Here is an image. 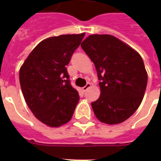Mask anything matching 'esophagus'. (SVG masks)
Listing matches in <instances>:
<instances>
[{
    "label": "esophagus",
    "instance_id": "obj_1",
    "mask_svg": "<svg viewBox=\"0 0 161 161\" xmlns=\"http://www.w3.org/2000/svg\"><path fill=\"white\" fill-rule=\"evenodd\" d=\"M91 87V83H87V84H86L85 86H84V87H83V90L84 91V92H85V91H87L88 89V88H90Z\"/></svg>",
    "mask_w": 161,
    "mask_h": 161
}]
</instances>
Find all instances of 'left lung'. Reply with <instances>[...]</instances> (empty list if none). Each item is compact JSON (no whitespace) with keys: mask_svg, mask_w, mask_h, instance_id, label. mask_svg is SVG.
<instances>
[{"mask_svg":"<svg viewBox=\"0 0 161 161\" xmlns=\"http://www.w3.org/2000/svg\"><path fill=\"white\" fill-rule=\"evenodd\" d=\"M81 47L90 58L100 80L101 94L91 103L99 121L119 124L137 110L143 100L148 75L142 58L111 35H90Z\"/></svg>","mask_w":161,"mask_h":161,"instance_id":"left-lung-1","label":"left lung"}]
</instances>
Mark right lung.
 Listing matches in <instances>:
<instances>
[{"label": "right lung", "instance_id": "1", "mask_svg": "<svg viewBox=\"0 0 161 161\" xmlns=\"http://www.w3.org/2000/svg\"><path fill=\"white\" fill-rule=\"evenodd\" d=\"M85 33L52 36L41 42L20 68L24 98L35 117L50 127L72 119L79 100L66 66Z\"/></svg>", "mask_w": 161, "mask_h": 161}]
</instances>
